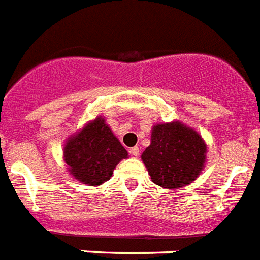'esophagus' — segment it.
Segmentation results:
<instances>
[{
  "label": "esophagus",
  "mask_w": 260,
  "mask_h": 260,
  "mask_svg": "<svg viewBox=\"0 0 260 260\" xmlns=\"http://www.w3.org/2000/svg\"><path fill=\"white\" fill-rule=\"evenodd\" d=\"M139 152H140L139 147H132V148H129V154L132 156H139Z\"/></svg>",
  "instance_id": "esophagus-1"
}]
</instances>
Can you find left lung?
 <instances>
[{
	"mask_svg": "<svg viewBox=\"0 0 260 260\" xmlns=\"http://www.w3.org/2000/svg\"><path fill=\"white\" fill-rule=\"evenodd\" d=\"M206 144L201 135L179 121L152 126L151 144L142 154L151 181L166 189L191 183L204 169Z\"/></svg>",
	"mask_w": 260,
	"mask_h": 260,
	"instance_id": "left-lung-1",
	"label": "left lung"
}]
</instances>
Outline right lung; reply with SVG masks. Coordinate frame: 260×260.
I'll return each instance as SVG.
<instances>
[{
    "instance_id": "obj_1",
    "label": "right lung",
    "mask_w": 260,
    "mask_h": 260,
    "mask_svg": "<svg viewBox=\"0 0 260 260\" xmlns=\"http://www.w3.org/2000/svg\"><path fill=\"white\" fill-rule=\"evenodd\" d=\"M63 155L69 173L89 186L109 181L117 163L128 158L126 150L101 116L67 139Z\"/></svg>"
}]
</instances>
